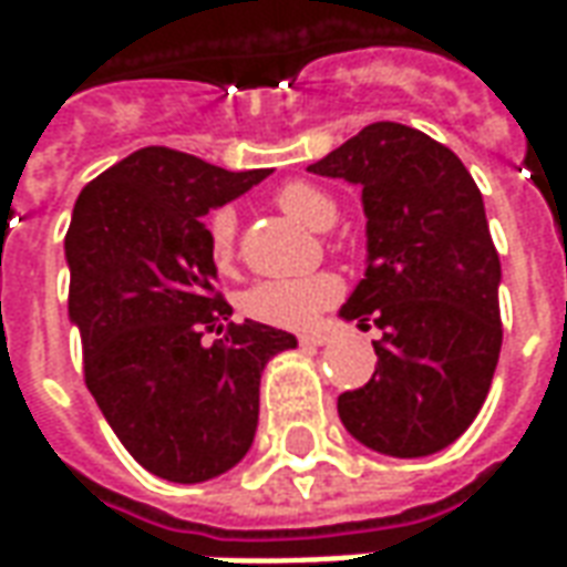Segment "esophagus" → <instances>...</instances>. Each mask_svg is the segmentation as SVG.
<instances>
[{
  "label": "esophagus",
  "mask_w": 567,
  "mask_h": 567,
  "mask_svg": "<svg viewBox=\"0 0 567 567\" xmlns=\"http://www.w3.org/2000/svg\"><path fill=\"white\" fill-rule=\"evenodd\" d=\"M324 343H331V333L312 331V333H303V337H300V346H307V349H312V346H324Z\"/></svg>",
  "instance_id": "obj_1"
}]
</instances>
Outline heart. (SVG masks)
<instances>
[{
	"label": "heart",
	"mask_w": 567,
	"mask_h": 567,
	"mask_svg": "<svg viewBox=\"0 0 567 567\" xmlns=\"http://www.w3.org/2000/svg\"><path fill=\"white\" fill-rule=\"evenodd\" d=\"M279 209L295 215L312 230H331L337 224V203L328 190L309 182H288L276 190ZM209 248L218 267H230L236 255V212L215 209L209 218ZM343 295V282L333 272H309L291 279H264L243 295V312L248 319L276 328H309L319 312Z\"/></svg>",
	"instance_id": "1"
}]
</instances>
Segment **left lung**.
Instances as JSON below:
<instances>
[{
  "label": "left lung",
  "mask_w": 567,
  "mask_h": 567,
  "mask_svg": "<svg viewBox=\"0 0 567 567\" xmlns=\"http://www.w3.org/2000/svg\"><path fill=\"white\" fill-rule=\"evenodd\" d=\"M361 187L368 270L340 319L382 331L364 389L340 394L346 431L392 458L462 437L501 352V260L483 194L446 145L394 121L370 124L309 166Z\"/></svg>",
  "instance_id": "left-lung-1"
}]
</instances>
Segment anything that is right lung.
Listing matches in <instances>:
<instances>
[{"instance_id": "add662e5", "label": "right lung", "mask_w": 567, "mask_h": 567, "mask_svg": "<svg viewBox=\"0 0 567 567\" xmlns=\"http://www.w3.org/2000/svg\"><path fill=\"white\" fill-rule=\"evenodd\" d=\"M267 175L151 145L96 175L72 209L63 246L84 382L124 450L169 483H206L246 458L260 373L297 346L270 324H234L212 288L218 267L203 215ZM203 330L225 340L203 347Z\"/></svg>"}]
</instances>
